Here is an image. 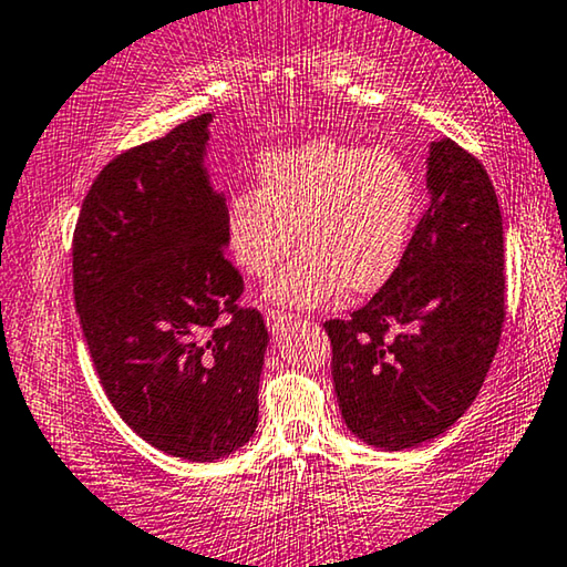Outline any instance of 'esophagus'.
<instances>
[{
	"label": "esophagus",
	"mask_w": 567,
	"mask_h": 567,
	"mask_svg": "<svg viewBox=\"0 0 567 567\" xmlns=\"http://www.w3.org/2000/svg\"><path fill=\"white\" fill-rule=\"evenodd\" d=\"M296 317L291 311H281V309H268L266 311V324H268V329H271V332H278V329H281L284 324H289V321H293Z\"/></svg>",
	"instance_id": "34e87169"
}]
</instances>
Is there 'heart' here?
<instances>
[{"instance_id": "b5f03b06", "label": "heart", "mask_w": 567, "mask_h": 567, "mask_svg": "<svg viewBox=\"0 0 567 567\" xmlns=\"http://www.w3.org/2000/svg\"><path fill=\"white\" fill-rule=\"evenodd\" d=\"M258 187L235 189L223 210L228 254L243 274L266 278L301 250L268 296L289 307H317L344 289L364 296L385 286L411 246L421 185L403 159L368 146L319 138L260 156Z\"/></svg>"}]
</instances>
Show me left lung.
I'll return each instance as SVG.
<instances>
[{
  "label": "left lung",
  "mask_w": 567,
  "mask_h": 567,
  "mask_svg": "<svg viewBox=\"0 0 567 567\" xmlns=\"http://www.w3.org/2000/svg\"><path fill=\"white\" fill-rule=\"evenodd\" d=\"M431 207L393 278L329 319L347 429L411 449L449 431L484 385L504 324L502 210L484 164L451 138L431 144Z\"/></svg>",
  "instance_id": "8db88e82"
}]
</instances>
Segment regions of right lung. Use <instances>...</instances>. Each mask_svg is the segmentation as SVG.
Listing matches in <instances>:
<instances>
[{"label": "right lung", "instance_id": "obj_1", "mask_svg": "<svg viewBox=\"0 0 567 567\" xmlns=\"http://www.w3.org/2000/svg\"><path fill=\"white\" fill-rule=\"evenodd\" d=\"M210 118L113 156L73 233L75 309L101 385L128 429L187 461L256 433L268 344L225 258V199L203 167Z\"/></svg>", "mask_w": 567, "mask_h": 567}]
</instances>
